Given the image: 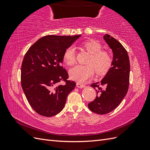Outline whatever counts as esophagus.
<instances>
[{"instance_id":"1","label":"esophagus","mask_w":150,"mask_h":150,"mask_svg":"<svg viewBox=\"0 0 150 150\" xmlns=\"http://www.w3.org/2000/svg\"><path fill=\"white\" fill-rule=\"evenodd\" d=\"M76 86H77V87L78 88H84V84H81V83H76Z\"/></svg>"}]
</instances>
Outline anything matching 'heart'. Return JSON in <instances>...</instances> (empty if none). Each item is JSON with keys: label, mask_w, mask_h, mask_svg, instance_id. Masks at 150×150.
<instances>
[{"label": "heart", "mask_w": 150, "mask_h": 150, "mask_svg": "<svg viewBox=\"0 0 150 150\" xmlns=\"http://www.w3.org/2000/svg\"><path fill=\"white\" fill-rule=\"evenodd\" d=\"M83 48L90 53L87 65H77L69 71L70 78L79 83L85 82L93 76L94 70L98 76L106 74L110 69L113 62L111 53L102 49V45L98 40L91 39L82 43ZM63 61L66 64L73 65L76 61L74 47H67L63 54Z\"/></svg>", "instance_id": "1"}]
</instances>
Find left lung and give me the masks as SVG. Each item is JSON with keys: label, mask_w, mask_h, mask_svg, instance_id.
I'll return each mask as SVG.
<instances>
[{"label": "left lung", "mask_w": 150, "mask_h": 150, "mask_svg": "<svg viewBox=\"0 0 150 150\" xmlns=\"http://www.w3.org/2000/svg\"><path fill=\"white\" fill-rule=\"evenodd\" d=\"M103 38L114 56L112 66L105 77L101 82L91 85L96 91L97 95L94 100L88 104V108L99 115L107 114L118 106L127 94L129 84L130 64L126 50L109 34L104 35Z\"/></svg>", "instance_id": "obj_1"}]
</instances>
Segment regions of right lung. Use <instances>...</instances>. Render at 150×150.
Returning a JSON list of instances; mask_svg holds the SVG:
<instances>
[{
    "instance_id": "right-lung-1",
    "label": "right lung",
    "mask_w": 150,
    "mask_h": 150,
    "mask_svg": "<svg viewBox=\"0 0 150 150\" xmlns=\"http://www.w3.org/2000/svg\"><path fill=\"white\" fill-rule=\"evenodd\" d=\"M81 35H49L39 39L25 53L21 66V86L33 110L51 117L64 108L67 95L76 86L62 67L63 54ZM64 82V84L59 83Z\"/></svg>"
}]
</instances>
